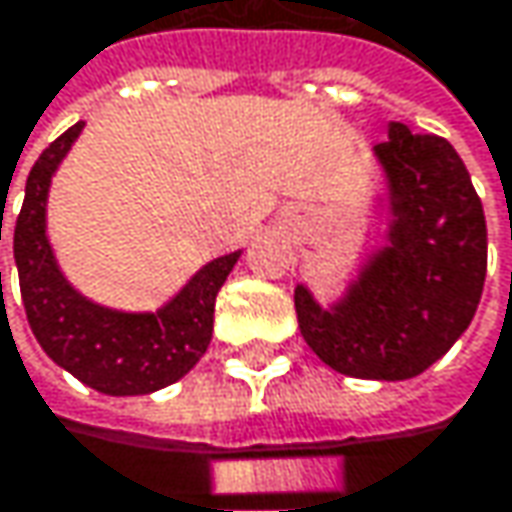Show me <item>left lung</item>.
Masks as SVG:
<instances>
[{
    "label": "left lung",
    "mask_w": 512,
    "mask_h": 512,
    "mask_svg": "<svg viewBox=\"0 0 512 512\" xmlns=\"http://www.w3.org/2000/svg\"><path fill=\"white\" fill-rule=\"evenodd\" d=\"M387 175V246L334 307L296 287L304 343L349 378L407 381L469 328L487 278V219L469 169L437 134L390 122L375 146Z\"/></svg>",
    "instance_id": "obj_1"
}]
</instances>
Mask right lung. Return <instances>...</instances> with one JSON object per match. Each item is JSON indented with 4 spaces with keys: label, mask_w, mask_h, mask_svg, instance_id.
<instances>
[{
    "label": "right lung",
    "mask_w": 512,
    "mask_h": 512,
    "mask_svg": "<svg viewBox=\"0 0 512 512\" xmlns=\"http://www.w3.org/2000/svg\"><path fill=\"white\" fill-rule=\"evenodd\" d=\"M81 128L84 122L67 128L37 158L25 181L23 210L14 225L25 316L40 349L81 384L105 395L155 393L184 378L208 351L216 293L240 252L210 260L155 313H122L84 299L61 275L46 237L49 184Z\"/></svg>",
    "instance_id": "obj_1"
}]
</instances>
